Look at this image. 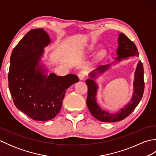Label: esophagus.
Wrapping results in <instances>:
<instances>
[{
  "mask_svg": "<svg viewBox=\"0 0 156 156\" xmlns=\"http://www.w3.org/2000/svg\"><path fill=\"white\" fill-rule=\"evenodd\" d=\"M78 78L80 80H84L85 77H86V72H84V71H80L78 74Z\"/></svg>",
  "mask_w": 156,
  "mask_h": 156,
  "instance_id": "obj_1",
  "label": "esophagus"
}]
</instances>
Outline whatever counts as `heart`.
<instances>
[{"mask_svg": "<svg viewBox=\"0 0 156 156\" xmlns=\"http://www.w3.org/2000/svg\"><path fill=\"white\" fill-rule=\"evenodd\" d=\"M88 49H90V50H92V49H93V46H89Z\"/></svg>", "mask_w": 156, "mask_h": 156, "instance_id": "obj_1", "label": "heart"}]
</instances>
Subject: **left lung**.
<instances>
[{
	"instance_id": "1",
	"label": "left lung",
	"mask_w": 156,
	"mask_h": 156,
	"mask_svg": "<svg viewBox=\"0 0 156 156\" xmlns=\"http://www.w3.org/2000/svg\"><path fill=\"white\" fill-rule=\"evenodd\" d=\"M118 43L119 47L117 51V54L119 56L115 59V60L121 61L123 59H127L130 56L139 55L136 45L122 33L119 34ZM109 67H110L109 64L101 66L90 73L89 75H90L91 78L87 79L86 80V83L88 86L87 104L89 111L94 117L102 122H112L121 121L127 117L134 111V109L140 103L144 92V66L141 61L139 62L136 70L135 72V79L133 82L134 92L131 101L116 113H110V112L103 110L99 107L97 101H96L98 85L92 80L93 78L97 77V74L105 72Z\"/></svg>"
}]
</instances>
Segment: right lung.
Here are the masks:
<instances>
[{
    "instance_id": "right-lung-1",
    "label": "right lung",
    "mask_w": 156,
    "mask_h": 156,
    "mask_svg": "<svg viewBox=\"0 0 156 156\" xmlns=\"http://www.w3.org/2000/svg\"><path fill=\"white\" fill-rule=\"evenodd\" d=\"M50 43L43 29H32L13 49L8 74L9 88L19 110L35 121L54 119L60 111L66 91L79 81L68 74L48 76L39 65L44 48Z\"/></svg>"
}]
</instances>
